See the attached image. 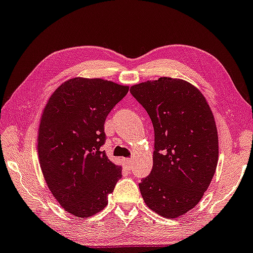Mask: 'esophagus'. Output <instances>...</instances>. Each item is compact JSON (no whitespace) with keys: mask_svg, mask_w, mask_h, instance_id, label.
I'll return each mask as SVG.
<instances>
[{"mask_svg":"<svg viewBox=\"0 0 253 253\" xmlns=\"http://www.w3.org/2000/svg\"><path fill=\"white\" fill-rule=\"evenodd\" d=\"M123 161H124V164L126 165V167L127 168H132V165H133V161L130 159H123Z\"/></svg>","mask_w":253,"mask_h":253,"instance_id":"1","label":"esophagus"}]
</instances>
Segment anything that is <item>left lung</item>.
<instances>
[{
	"instance_id": "8db88e82",
	"label": "left lung",
	"mask_w": 253,
	"mask_h": 253,
	"mask_svg": "<svg viewBox=\"0 0 253 253\" xmlns=\"http://www.w3.org/2000/svg\"><path fill=\"white\" fill-rule=\"evenodd\" d=\"M129 92L154 127L153 168L139 183L147 207L176 218L196 206L218 161V135L212 112L198 89L182 79L161 77Z\"/></svg>"
}]
</instances>
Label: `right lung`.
I'll list each match as a JSON object with an SVG mask.
<instances>
[{"label": "right lung", "mask_w": 253, "mask_h": 253, "mask_svg": "<svg viewBox=\"0 0 253 253\" xmlns=\"http://www.w3.org/2000/svg\"><path fill=\"white\" fill-rule=\"evenodd\" d=\"M128 86L73 78L53 92L41 119L38 158L47 187L66 211L91 217L107 206L121 168L106 156L104 125Z\"/></svg>", "instance_id": "right-lung-1"}]
</instances>
